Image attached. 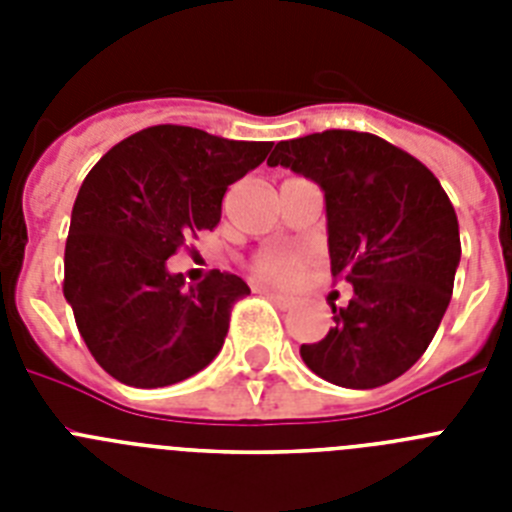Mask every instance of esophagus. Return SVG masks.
<instances>
[{"mask_svg":"<svg viewBox=\"0 0 512 512\" xmlns=\"http://www.w3.org/2000/svg\"><path fill=\"white\" fill-rule=\"evenodd\" d=\"M256 292H261V295L269 297V300L274 302V305H277L279 310H289V307H292V300H289V297L279 295V292H274V289L264 287V284H256Z\"/></svg>","mask_w":512,"mask_h":512,"instance_id":"34e87169","label":"esophagus"}]
</instances>
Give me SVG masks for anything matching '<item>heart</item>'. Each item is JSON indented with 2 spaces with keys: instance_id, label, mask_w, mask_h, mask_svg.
Here are the masks:
<instances>
[{
  "instance_id": "heart-1",
  "label": "heart",
  "mask_w": 512,
  "mask_h": 512,
  "mask_svg": "<svg viewBox=\"0 0 512 512\" xmlns=\"http://www.w3.org/2000/svg\"><path fill=\"white\" fill-rule=\"evenodd\" d=\"M302 266H305V259L300 253L292 251H269L264 256L256 259L253 269L259 274V279L271 284H292L300 277Z\"/></svg>"
}]
</instances>
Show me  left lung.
Listing matches in <instances>:
<instances>
[{"label":"left lung","instance_id":"left-lung-1","mask_svg":"<svg viewBox=\"0 0 512 512\" xmlns=\"http://www.w3.org/2000/svg\"><path fill=\"white\" fill-rule=\"evenodd\" d=\"M284 166L325 194L333 277L354 287L333 328L300 356L325 382L374 390L405 374L436 336L461 259L459 220L436 176L384 138L325 130L279 140Z\"/></svg>","mask_w":512,"mask_h":512}]
</instances>
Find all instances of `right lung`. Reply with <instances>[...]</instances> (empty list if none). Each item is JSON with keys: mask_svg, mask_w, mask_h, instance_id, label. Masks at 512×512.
I'll use <instances>...</instances> for the list:
<instances>
[{"mask_svg": "<svg viewBox=\"0 0 512 512\" xmlns=\"http://www.w3.org/2000/svg\"><path fill=\"white\" fill-rule=\"evenodd\" d=\"M271 146L153 125L110 148L87 174L71 210L63 297L97 364L117 382L169 387L220 354L230 307L251 289L217 269L187 289L166 261L189 235L220 223L225 189Z\"/></svg>", "mask_w": 512, "mask_h": 512, "instance_id": "add662e5", "label": "right lung"}]
</instances>
